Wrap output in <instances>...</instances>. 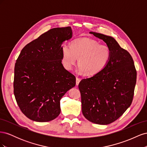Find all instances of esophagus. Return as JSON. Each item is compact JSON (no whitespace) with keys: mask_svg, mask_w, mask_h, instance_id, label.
Segmentation results:
<instances>
[{"mask_svg":"<svg viewBox=\"0 0 147 147\" xmlns=\"http://www.w3.org/2000/svg\"><path fill=\"white\" fill-rule=\"evenodd\" d=\"M80 81H81V79L79 77H76V84H77V85H78V84H79V83Z\"/></svg>","mask_w":147,"mask_h":147,"instance_id":"obj_1","label":"esophagus"}]
</instances>
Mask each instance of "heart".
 Listing matches in <instances>:
<instances>
[{
    "mask_svg": "<svg viewBox=\"0 0 147 147\" xmlns=\"http://www.w3.org/2000/svg\"><path fill=\"white\" fill-rule=\"evenodd\" d=\"M111 56L108 45L90 38L75 40L70 46L63 44L61 47V62L66 70H72L78 58V70L91 76L104 69Z\"/></svg>",
    "mask_w": 147,
    "mask_h": 147,
    "instance_id": "b5f03b06",
    "label": "heart"
}]
</instances>
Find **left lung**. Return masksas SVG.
Returning <instances> with one entry per match:
<instances>
[{
  "label": "left lung",
  "instance_id": "obj_1",
  "mask_svg": "<svg viewBox=\"0 0 147 147\" xmlns=\"http://www.w3.org/2000/svg\"><path fill=\"white\" fill-rule=\"evenodd\" d=\"M90 33L106 43L112 56L100 72L80 82L82 113L90 121L106 125L116 121L131 105L137 71L129 53L115 38L100 33Z\"/></svg>",
  "mask_w": 147,
  "mask_h": 147
}]
</instances>
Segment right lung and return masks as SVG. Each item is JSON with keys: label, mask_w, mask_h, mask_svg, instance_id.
I'll return each mask as SVG.
<instances>
[{"label": "right lung", "mask_w": 147, "mask_h": 147, "mask_svg": "<svg viewBox=\"0 0 147 147\" xmlns=\"http://www.w3.org/2000/svg\"><path fill=\"white\" fill-rule=\"evenodd\" d=\"M72 37L70 27L49 30L27 44L16 59L14 95L23 113L38 122L51 121L61 112L60 100L76 78L61 63V45Z\"/></svg>", "instance_id": "obj_1"}]
</instances>
